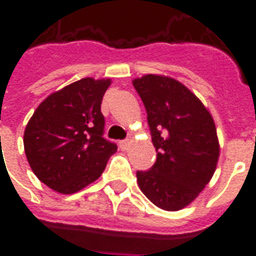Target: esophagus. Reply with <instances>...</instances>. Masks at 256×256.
I'll return each mask as SVG.
<instances>
[{
  "label": "esophagus",
  "instance_id": "esophagus-1",
  "mask_svg": "<svg viewBox=\"0 0 256 256\" xmlns=\"http://www.w3.org/2000/svg\"><path fill=\"white\" fill-rule=\"evenodd\" d=\"M119 146H120V150H128V146H130V141L128 140H123L119 142Z\"/></svg>",
  "mask_w": 256,
  "mask_h": 256
}]
</instances>
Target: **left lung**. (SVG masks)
Returning a JSON list of instances; mask_svg holds the SVG:
<instances>
[{
    "label": "left lung",
    "mask_w": 256,
    "mask_h": 256,
    "mask_svg": "<svg viewBox=\"0 0 256 256\" xmlns=\"http://www.w3.org/2000/svg\"><path fill=\"white\" fill-rule=\"evenodd\" d=\"M144 102L156 162L137 172V182L159 208L178 211L198 198L214 176L220 142L214 119L192 92L176 79L148 74L133 80Z\"/></svg>",
    "instance_id": "1"
}]
</instances>
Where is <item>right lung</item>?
<instances>
[{
    "instance_id": "right-lung-1",
    "label": "right lung",
    "mask_w": 256,
    "mask_h": 256,
    "mask_svg": "<svg viewBox=\"0 0 256 256\" xmlns=\"http://www.w3.org/2000/svg\"><path fill=\"white\" fill-rule=\"evenodd\" d=\"M111 79L84 78L48 96L24 130V152L38 180L63 194L94 182L118 146L102 137L101 101Z\"/></svg>"
}]
</instances>
